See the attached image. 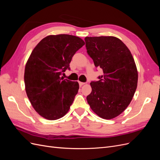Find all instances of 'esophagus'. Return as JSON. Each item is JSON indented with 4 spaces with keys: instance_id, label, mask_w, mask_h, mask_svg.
Returning <instances> with one entry per match:
<instances>
[{
    "instance_id": "obj_1",
    "label": "esophagus",
    "mask_w": 160,
    "mask_h": 160,
    "mask_svg": "<svg viewBox=\"0 0 160 160\" xmlns=\"http://www.w3.org/2000/svg\"><path fill=\"white\" fill-rule=\"evenodd\" d=\"M79 86H80V87H81L82 85H83L85 84V83H83V82H80V81H79Z\"/></svg>"
}]
</instances>
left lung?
Returning a JSON list of instances; mask_svg holds the SVG:
<instances>
[{"label":"left lung","instance_id":"obj_1","mask_svg":"<svg viewBox=\"0 0 160 160\" xmlns=\"http://www.w3.org/2000/svg\"><path fill=\"white\" fill-rule=\"evenodd\" d=\"M88 54L96 67L102 69L99 81H91L87 97L91 109L100 118L111 119L122 113L137 89L138 74L127 46L115 37L85 38Z\"/></svg>","mask_w":160,"mask_h":160}]
</instances>
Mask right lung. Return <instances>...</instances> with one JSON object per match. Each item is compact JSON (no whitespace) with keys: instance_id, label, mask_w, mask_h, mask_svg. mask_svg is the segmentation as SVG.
Masks as SVG:
<instances>
[{"instance_id":"right-lung-1","label":"right lung","mask_w":160,"mask_h":160,"mask_svg":"<svg viewBox=\"0 0 160 160\" xmlns=\"http://www.w3.org/2000/svg\"><path fill=\"white\" fill-rule=\"evenodd\" d=\"M84 45L76 36L49 35L32 51L25 69V90L33 108L42 118L56 120L69 110L79 85L61 75L70 69L72 56Z\"/></svg>"}]
</instances>
